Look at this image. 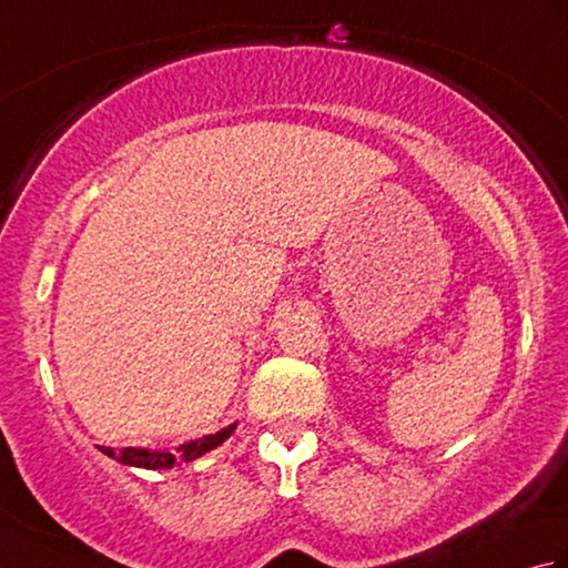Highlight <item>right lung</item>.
I'll use <instances>...</instances> for the list:
<instances>
[{
	"label": "right lung",
	"mask_w": 568,
	"mask_h": 568,
	"mask_svg": "<svg viewBox=\"0 0 568 568\" xmlns=\"http://www.w3.org/2000/svg\"><path fill=\"white\" fill-rule=\"evenodd\" d=\"M236 429V422L234 425H229L224 429H220L216 434H207V437H200V439H192L187 444H180L175 452H168V449H139V446H126L122 452H114L112 446H100V452L106 454L110 458H116L119 464L124 466H136V468H173L175 464H187V462H195L202 454H207L212 449H216L222 442H226L232 437V432Z\"/></svg>",
	"instance_id": "right-lung-1"
}]
</instances>
